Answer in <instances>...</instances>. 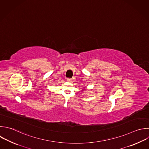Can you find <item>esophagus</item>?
<instances>
[{"label":"esophagus","mask_w":149,"mask_h":149,"mask_svg":"<svg viewBox=\"0 0 149 149\" xmlns=\"http://www.w3.org/2000/svg\"><path fill=\"white\" fill-rule=\"evenodd\" d=\"M68 80L69 81H71L72 80V79H70V78H69V79H68Z\"/></svg>","instance_id":"34e87169"}]
</instances>
